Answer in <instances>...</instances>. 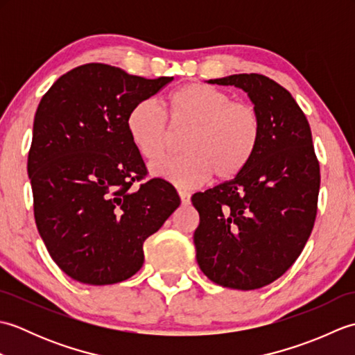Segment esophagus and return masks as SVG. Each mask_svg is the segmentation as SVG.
<instances>
[{
	"label": "esophagus",
	"mask_w": 355,
	"mask_h": 355,
	"mask_svg": "<svg viewBox=\"0 0 355 355\" xmlns=\"http://www.w3.org/2000/svg\"><path fill=\"white\" fill-rule=\"evenodd\" d=\"M178 195H180V200H182V205H183V206L189 205V202H191V193H189V192L180 191V192H178Z\"/></svg>",
	"instance_id": "34e87169"
}]
</instances>
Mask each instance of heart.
I'll list each match as a JSON object with an SVG mask.
<instances>
[{"instance_id": "obj_1", "label": "heart", "mask_w": 355, "mask_h": 355, "mask_svg": "<svg viewBox=\"0 0 355 355\" xmlns=\"http://www.w3.org/2000/svg\"><path fill=\"white\" fill-rule=\"evenodd\" d=\"M173 130H189L184 155L150 164V173L178 187H197L210 177L218 182L235 178L250 163L259 146V112L247 102H233L223 89L192 82L177 88L168 99ZM155 101L143 99L126 116V130L141 157L153 162L169 149L171 128Z\"/></svg>"}]
</instances>
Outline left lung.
Returning <instances> with one entry per match:
<instances>
[{
    "mask_svg": "<svg viewBox=\"0 0 355 355\" xmlns=\"http://www.w3.org/2000/svg\"><path fill=\"white\" fill-rule=\"evenodd\" d=\"M207 84L245 92L262 134L235 178L192 197L197 262L218 285L258 290L293 266L311 235L320 187L311 130L293 96L267 76L232 74Z\"/></svg>",
    "mask_w": 355,
    "mask_h": 355,
    "instance_id": "8db88e82",
    "label": "left lung"
}]
</instances>
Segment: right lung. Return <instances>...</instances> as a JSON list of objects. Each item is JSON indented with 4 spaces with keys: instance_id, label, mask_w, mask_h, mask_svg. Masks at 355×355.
Here are the masks:
<instances>
[{
    "instance_id": "1",
    "label": "right lung",
    "mask_w": 355,
    "mask_h": 355,
    "mask_svg": "<svg viewBox=\"0 0 355 355\" xmlns=\"http://www.w3.org/2000/svg\"><path fill=\"white\" fill-rule=\"evenodd\" d=\"M173 78L145 79L85 64L40 102L27 172L37 232L65 275L88 285L126 281L141 268L143 243L180 206L175 189L146 173L126 116Z\"/></svg>"
}]
</instances>
